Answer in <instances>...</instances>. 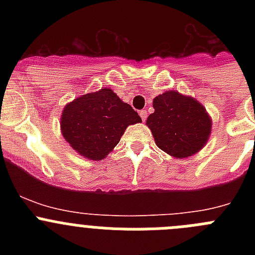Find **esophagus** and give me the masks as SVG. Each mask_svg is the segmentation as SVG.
I'll use <instances>...</instances> for the list:
<instances>
[{"mask_svg":"<svg viewBox=\"0 0 255 255\" xmlns=\"http://www.w3.org/2000/svg\"><path fill=\"white\" fill-rule=\"evenodd\" d=\"M139 115H140V117H142V121H143V122H145L146 116H148V113H146L145 110H142V111H139Z\"/></svg>","mask_w":255,"mask_h":255,"instance_id":"obj_1","label":"esophagus"}]
</instances>
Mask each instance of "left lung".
Returning <instances> with one entry per match:
<instances>
[{
	"mask_svg": "<svg viewBox=\"0 0 255 255\" xmlns=\"http://www.w3.org/2000/svg\"><path fill=\"white\" fill-rule=\"evenodd\" d=\"M153 107L146 125L161 150L175 158H186L207 142L211 120L196 100L166 91L154 99Z\"/></svg>",
	"mask_w": 255,
	"mask_h": 255,
	"instance_id": "1",
	"label": "left lung"
}]
</instances>
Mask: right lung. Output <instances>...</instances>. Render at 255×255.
Wrapping results in <instances>:
<instances>
[{"label": "right lung", "instance_id": "add662e5", "mask_svg": "<svg viewBox=\"0 0 255 255\" xmlns=\"http://www.w3.org/2000/svg\"><path fill=\"white\" fill-rule=\"evenodd\" d=\"M142 122L130 105L110 89L86 94L66 105L61 133L80 155L102 160L117 145L126 128Z\"/></svg>", "mask_w": 255, "mask_h": 255}]
</instances>
